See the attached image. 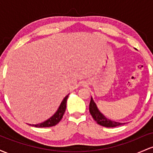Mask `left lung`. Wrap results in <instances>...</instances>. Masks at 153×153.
Returning a JSON list of instances; mask_svg holds the SVG:
<instances>
[{"label": "left lung", "mask_w": 153, "mask_h": 153, "mask_svg": "<svg viewBox=\"0 0 153 153\" xmlns=\"http://www.w3.org/2000/svg\"><path fill=\"white\" fill-rule=\"evenodd\" d=\"M89 111H90L91 116H92V117L96 121V123L100 124V125L103 126V127H119V126L121 125H124V124H126V123L115 122V121H112L111 119L106 118L99 110V108H98L92 97H91L90 104H89Z\"/></svg>", "instance_id": "left-lung-1"}]
</instances>
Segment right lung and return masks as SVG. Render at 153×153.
<instances>
[{"label": "right lung", "mask_w": 153, "mask_h": 153, "mask_svg": "<svg viewBox=\"0 0 153 153\" xmlns=\"http://www.w3.org/2000/svg\"><path fill=\"white\" fill-rule=\"evenodd\" d=\"M68 96H69V94L67 95L63 99L62 102L60 103V105H59V108H57V111H56L55 113H54V114L51 117H50L48 119H47L46 121L36 124H28L35 127H50L55 126L56 124H58L59 121L62 119L63 115H64V113L66 109L67 100L68 99Z\"/></svg>", "instance_id": "right-lung-1"}]
</instances>
